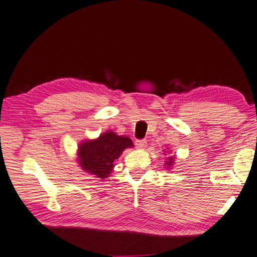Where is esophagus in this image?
I'll return each instance as SVG.
<instances>
[{
    "mask_svg": "<svg viewBox=\"0 0 257 257\" xmlns=\"http://www.w3.org/2000/svg\"><path fill=\"white\" fill-rule=\"evenodd\" d=\"M136 147H137V149L143 150L144 148L147 147V141L146 140H137L136 141Z\"/></svg>",
    "mask_w": 257,
    "mask_h": 257,
    "instance_id": "34e87169",
    "label": "esophagus"
}]
</instances>
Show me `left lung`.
Here are the masks:
<instances>
[{
    "label": "left lung",
    "instance_id": "8db88e82",
    "mask_svg": "<svg viewBox=\"0 0 257 257\" xmlns=\"http://www.w3.org/2000/svg\"><path fill=\"white\" fill-rule=\"evenodd\" d=\"M174 160H175V157H173V156L168 157V161L166 162V167H167V169H170V167H172V166L174 165Z\"/></svg>",
    "mask_w": 257,
    "mask_h": 257
}]
</instances>
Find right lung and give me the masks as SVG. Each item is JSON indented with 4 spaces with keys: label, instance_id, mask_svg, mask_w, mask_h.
<instances>
[{
    "label": "right lung",
    "instance_id": "right-lung-1",
    "mask_svg": "<svg viewBox=\"0 0 257 257\" xmlns=\"http://www.w3.org/2000/svg\"><path fill=\"white\" fill-rule=\"evenodd\" d=\"M133 147L134 143L130 138L118 136L114 131L108 130L97 139L79 144L78 163L84 172L104 179L110 175L114 161L121 155L123 150Z\"/></svg>",
    "mask_w": 257,
    "mask_h": 257
}]
</instances>
